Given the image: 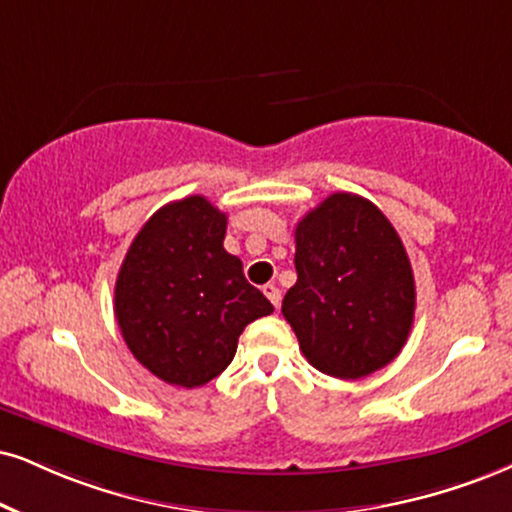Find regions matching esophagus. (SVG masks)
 Here are the masks:
<instances>
[{
	"label": "esophagus",
	"instance_id": "obj_1",
	"mask_svg": "<svg viewBox=\"0 0 512 512\" xmlns=\"http://www.w3.org/2000/svg\"><path fill=\"white\" fill-rule=\"evenodd\" d=\"M263 294L268 296V299H270V304H273L275 308H280V299H282L280 289H277L275 285H266V287H263Z\"/></svg>",
	"mask_w": 512,
	"mask_h": 512
}]
</instances>
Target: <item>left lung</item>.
Masks as SVG:
<instances>
[{
    "label": "left lung",
    "instance_id": "1",
    "mask_svg": "<svg viewBox=\"0 0 512 512\" xmlns=\"http://www.w3.org/2000/svg\"><path fill=\"white\" fill-rule=\"evenodd\" d=\"M296 285L282 315L313 368L358 380L394 361L415 315V280L394 225L358 194H330L296 223Z\"/></svg>",
    "mask_w": 512,
    "mask_h": 512
}]
</instances>
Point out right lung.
<instances>
[{
  "mask_svg": "<svg viewBox=\"0 0 512 512\" xmlns=\"http://www.w3.org/2000/svg\"><path fill=\"white\" fill-rule=\"evenodd\" d=\"M227 216L206 197L170 201L151 216L116 280V311L132 356L159 380L194 389L232 363L237 339L273 304L227 254Z\"/></svg>",
  "mask_w": 512,
  "mask_h": 512,
  "instance_id": "right-lung-1",
  "label": "right lung"
}]
</instances>
